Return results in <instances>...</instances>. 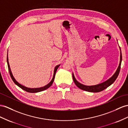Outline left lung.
I'll use <instances>...</instances> for the list:
<instances>
[{"label": "left lung", "mask_w": 128, "mask_h": 128, "mask_svg": "<svg viewBox=\"0 0 128 128\" xmlns=\"http://www.w3.org/2000/svg\"><path fill=\"white\" fill-rule=\"evenodd\" d=\"M120 64H119V66L118 67L116 71L115 72V73L114 74L113 76L110 78L109 80H107L104 82L100 84L95 85V86H85V85H83L82 84L80 83V82L76 80L75 78L74 74L72 73V77H73V80L75 84L77 86L78 88H79L80 89L88 91V92H100V91H102L104 90V89H106V88H107L108 86H109L112 84L115 80H116V78H117L118 76L120 69V65H121V62H122V54H121V50H120Z\"/></svg>", "instance_id": "8db88e82"}]
</instances>
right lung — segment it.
Instances as JSON below:
<instances>
[{
  "label": "right lung",
  "instance_id": "obj_1",
  "mask_svg": "<svg viewBox=\"0 0 128 128\" xmlns=\"http://www.w3.org/2000/svg\"><path fill=\"white\" fill-rule=\"evenodd\" d=\"M7 63H8V71H9V73H10V74L11 76V77L12 78V80L14 81V82L17 85V86H18L19 88H20L21 89H22V90H25V91H26V92H30V93H36V92H40V91H44L46 89H48V88L51 86V85L52 84V83H53L54 81V77H55V74H56V71L58 69V67L60 66V65H57L54 68V76H53V78H52V79L51 80V81L50 82V83H49L46 86H42V87H41V88H27L26 86H22V84H19L18 82L16 80H15V78H14V76H13V74H12V72H11V68H10V65H9V63H8V56L7 57Z\"/></svg>",
  "mask_w": 128,
  "mask_h": 128
}]
</instances>
